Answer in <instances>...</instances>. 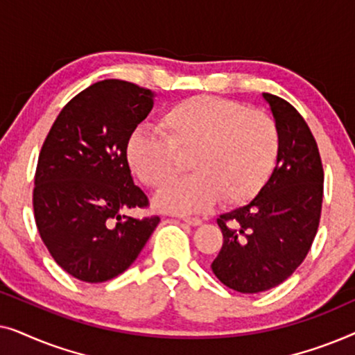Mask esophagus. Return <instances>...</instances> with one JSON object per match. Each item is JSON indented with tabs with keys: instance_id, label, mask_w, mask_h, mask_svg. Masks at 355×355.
I'll return each mask as SVG.
<instances>
[{
	"instance_id": "34e87169",
	"label": "esophagus",
	"mask_w": 355,
	"mask_h": 355,
	"mask_svg": "<svg viewBox=\"0 0 355 355\" xmlns=\"http://www.w3.org/2000/svg\"><path fill=\"white\" fill-rule=\"evenodd\" d=\"M182 221L187 223V225H191V226H200L202 225V220H198V218H191V216H182Z\"/></svg>"
}]
</instances>
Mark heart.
I'll list each match as a JSON object with an SVG mask.
<instances>
[{
	"mask_svg": "<svg viewBox=\"0 0 355 355\" xmlns=\"http://www.w3.org/2000/svg\"><path fill=\"white\" fill-rule=\"evenodd\" d=\"M162 134L135 129L125 144L129 168L158 189L176 176L189 155L193 174L168 184L155 205L171 213H202L220 200L239 207L259 196L279 155L278 125L263 111L239 101L193 95L168 106Z\"/></svg>",
	"mask_w": 355,
	"mask_h": 355,
	"instance_id": "obj_1",
	"label": "heart"
}]
</instances>
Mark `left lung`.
<instances>
[{"label":"left lung","mask_w":355,"mask_h":355,"mask_svg":"<svg viewBox=\"0 0 355 355\" xmlns=\"http://www.w3.org/2000/svg\"><path fill=\"white\" fill-rule=\"evenodd\" d=\"M279 130L273 174L249 205L216 223L223 247L211 263L218 279L242 294L268 291L289 278L317 236L323 202L318 145L297 110L263 94Z\"/></svg>","instance_id":"obj_1"}]
</instances>
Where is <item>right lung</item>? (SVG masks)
Listing matches in <instances>:
<instances>
[{
  "instance_id": "add662e5",
  "label": "right lung",
  "mask_w": 355,
  "mask_h": 355,
  "mask_svg": "<svg viewBox=\"0 0 355 355\" xmlns=\"http://www.w3.org/2000/svg\"><path fill=\"white\" fill-rule=\"evenodd\" d=\"M152 108L150 89L96 82L61 110L43 142L33 187L37 230L56 263L85 283L128 270L159 223L123 215L148 207L130 176L125 144Z\"/></svg>"
}]
</instances>
